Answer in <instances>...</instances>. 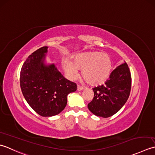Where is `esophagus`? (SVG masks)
<instances>
[{
    "label": "esophagus",
    "mask_w": 155,
    "mask_h": 155,
    "mask_svg": "<svg viewBox=\"0 0 155 155\" xmlns=\"http://www.w3.org/2000/svg\"><path fill=\"white\" fill-rule=\"evenodd\" d=\"M84 87H82V86H78V87H77V90H78V91H81V90H84Z\"/></svg>",
    "instance_id": "obj_1"
}]
</instances>
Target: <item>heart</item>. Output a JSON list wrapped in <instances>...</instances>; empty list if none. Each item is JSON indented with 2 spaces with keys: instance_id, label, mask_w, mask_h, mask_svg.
Wrapping results in <instances>:
<instances>
[{
  "instance_id": "1",
  "label": "heart",
  "mask_w": 155,
  "mask_h": 155,
  "mask_svg": "<svg viewBox=\"0 0 155 155\" xmlns=\"http://www.w3.org/2000/svg\"><path fill=\"white\" fill-rule=\"evenodd\" d=\"M62 66L67 76L74 80L79 75V69L88 83L97 86L109 78L112 69V61L106 53L91 51L75 55L73 62L68 59L62 61Z\"/></svg>"
}]
</instances>
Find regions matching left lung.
Listing matches in <instances>:
<instances>
[{
  "label": "left lung",
  "mask_w": 155,
  "mask_h": 155,
  "mask_svg": "<svg viewBox=\"0 0 155 155\" xmlns=\"http://www.w3.org/2000/svg\"><path fill=\"white\" fill-rule=\"evenodd\" d=\"M131 75L126 62L118 66L102 86L93 88L94 96L87 104L94 115L108 118L115 114L124 105L130 96Z\"/></svg>",
  "instance_id": "8db88e82"
}]
</instances>
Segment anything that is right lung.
<instances>
[{
    "mask_svg": "<svg viewBox=\"0 0 155 155\" xmlns=\"http://www.w3.org/2000/svg\"><path fill=\"white\" fill-rule=\"evenodd\" d=\"M48 47L30 55L22 66L20 86L29 105L38 114L49 117L58 115L67 105L68 95L77 90L74 82L65 78L54 64H46Z\"/></svg>",
    "mask_w": 155,
    "mask_h": 155,
    "instance_id": "right-lung-1",
    "label": "right lung"
}]
</instances>
